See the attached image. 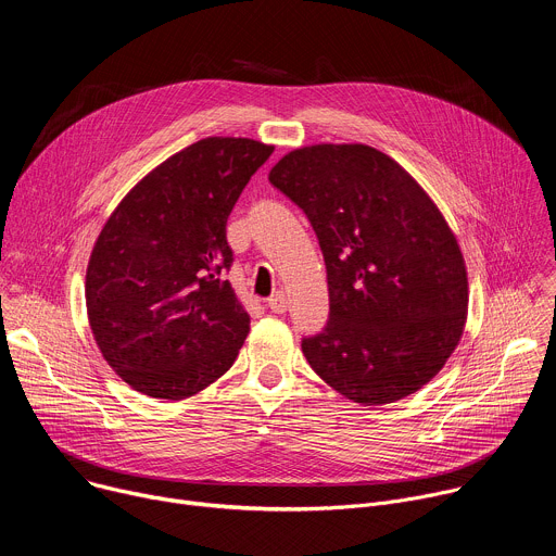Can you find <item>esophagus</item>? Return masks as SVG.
<instances>
[{"label": "esophagus", "mask_w": 556, "mask_h": 556, "mask_svg": "<svg viewBox=\"0 0 556 556\" xmlns=\"http://www.w3.org/2000/svg\"><path fill=\"white\" fill-rule=\"evenodd\" d=\"M268 307H270L275 314H283V312H286V307H288V299H286V294H283V292L273 294V296L268 299Z\"/></svg>", "instance_id": "obj_1"}]
</instances>
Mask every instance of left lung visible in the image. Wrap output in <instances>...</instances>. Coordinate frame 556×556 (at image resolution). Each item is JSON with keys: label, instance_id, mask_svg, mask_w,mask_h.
Masks as SVG:
<instances>
[{"label": "left lung", "instance_id": "left-lung-1", "mask_svg": "<svg viewBox=\"0 0 556 556\" xmlns=\"http://www.w3.org/2000/svg\"><path fill=\"white\" fill-rule=\"evenodd\" d=\"M268 180L309 219L328 270L330 319L301 341L309 367L367 407L422 389L453 354L468 305L464 257L438 206L367 144L294 149Z\"/></svg>", "mask_w": 556, "mask_h": 556}]
</instances>
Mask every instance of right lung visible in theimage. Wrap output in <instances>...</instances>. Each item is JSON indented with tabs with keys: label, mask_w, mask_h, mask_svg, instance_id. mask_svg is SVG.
<instances>
[{
	"label": "right lung",
	"mask_w": 556,
	"mask_h": 556,
	"mask_svg": "<svg viewBox=\"0 0 556 556\" xmlns=\"http://www.w3.org/2000/svg\"><path fill=\"white\" fill-rule=\"evenodd\" d=\"M273 144L211 136L174 153L116 206L94 244L86 303L110 367L182 401L230 369L251 330L224 273L226 219Z\"/></svg>",
	"instance_id": "add662e5"
}]
</instances>
